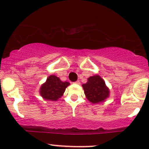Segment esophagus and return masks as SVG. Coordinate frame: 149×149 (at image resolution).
<instances>
[{
    "label": "esophagus",
    "mask_w": 149,
    "mask_h": 149,
    "mask_svg": "<svg viewBox=\"0 0 149 149\" xmlns=\"http://www.w3.org/2000/svg\"><path fill=\"white\" fill-rule=\"evenodd\" d=\"M74 83L75 84H77V85H79L80 84V81L79 80H77V81H76V82H74Z\"/></svg>",
    "instance_id": "esophagus-1"
}]
</instances>
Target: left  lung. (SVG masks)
<instances>
[{"label":"left lung","mask_w":149,"mask_h":149,"mask_svg":"<svg viewBox=\"0 0 149 149\" xmlns=\"http://www.w3.org/2000/svg\"><path fill=\"white\" fill-rule=\"evenodd\" d=\"M86 98L92 104L104 102L109 96V90L105 82L98 75L91 76L88 82L83 85Z\"/></svg>","instance_id":"left-lung-1"}]
</instances>
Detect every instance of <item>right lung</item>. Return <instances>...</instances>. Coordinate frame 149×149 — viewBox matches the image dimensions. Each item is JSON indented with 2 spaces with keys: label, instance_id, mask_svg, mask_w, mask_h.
<instances>
[{
  "label": "right lung",
  "instance_id": "1",
  "mask_svg": "<svg viewBox=\"0 0 149 149\" xmlns=\"http://www.w3.org/2000/svg\"><path fill=\"white\" fill-rule=\"evenodd\" d=\"M69 85V82H62L58 77L51 75L40 87V95L46 100L57 101L62 96Z\"/></svg>",
  "mask_w": 149,
  "mask_h": 149
}]
</instances>
